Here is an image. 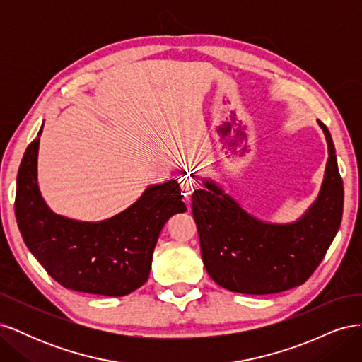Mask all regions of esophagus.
Listing matches in <instances>:
<instances>
[{
    "label": "esophagus",
    "instance_id": "esophagus-1",
    "mask_svg": "<svg viewBox=\"0 0 362 362\" xmlns=\"http://www.w3.org/2000/svg\"><path fill=\"white\" fill-rule=\"evenodd\" d=\"M180 187H181V193L185 196V198H190V194L193 193L194 187H196V181L192 177V175H182L180 177Z\"/></svg>",
    "mask_w": 362,
    "mask_h": 362
}]
</instances>
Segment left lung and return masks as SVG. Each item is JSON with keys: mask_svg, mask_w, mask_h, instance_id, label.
I'll use <instances>...</instances> for the list:
<instances>
[{"mask_svg": "<svg viewBox=\"0 0 362 362\" xmlns=\"http://www.w3.org/2000/svg\"><path fill=\"white\" fill-rule=\"evenodd\" d=\"M329 158L319 198L300 221L270 225L205 181L192 196L201 255L218 286L243 294H273L299 287L319 267L343 217L344 189L329 129L319 120Z\"/></svg>", "mask_w": 362, "mask_h": 362, "instance_id": "1", "label": "left lung"}]
</instances>
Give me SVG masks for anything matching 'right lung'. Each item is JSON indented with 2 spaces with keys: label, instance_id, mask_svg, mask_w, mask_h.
<instances>
[{
  "label": "right lung",
  "instance_id": "1",
  "mask_svg": "<svg viewBox=\"0 0 362 362\" xmlns=\"http://www.w3.org/2000/svg\"><path fill=\"white\" fill-rule=\"evenodd\" d=\"M37 137L28 145L16 180L15 214L27 247L64 288L125 296L146 282L152 254L169 217L184 213L175 180L152 185L128 210L98 223L54 214L36 181Z\"/></svg>",
  "mask_w": 362,
  "mask_h": 362
}]
</instances>
